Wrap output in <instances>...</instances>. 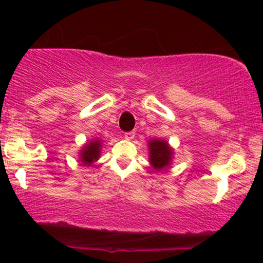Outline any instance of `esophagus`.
Segmentation results:
<instances>
[{
  "label": "esophagus",
  "mask_w": 263,
  "mask_h": 263,
  "mask_svg": "<svg viewBox=\"0 0 263 263\" xmlns=\"http://www.w3.org/2000/svg\"><path fill=\"white\" fill-rule=\"evenodd\" d=\"M135 135H136V132H135V131H131V132H126V134H125V138H126V140L131 141L132 138L135 137Z\"/></svg>",
  "instance_id": "obj_1"
}]
</instances>
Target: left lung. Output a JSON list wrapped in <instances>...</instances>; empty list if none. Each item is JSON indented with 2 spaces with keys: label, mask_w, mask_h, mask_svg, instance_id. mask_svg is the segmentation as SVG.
<instances>
[{
  "label": "left lung",
  "mask_w": 263,
  "mask_h": 263,
  "mask_svg": "<svg viewBox=\"0 0 263 263\" xmlns=\"http://www.w3.org/2000/svg\"><path fill=\"white\" fill-rule=\"evenodd\" d=\"M149 163L156 171H163L170 167L173 157V151L167 141L151 140L148 143Z\"/></svg>",
  "instance_id": "1"
}]
</instances>
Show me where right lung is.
Here are the masks:
<instances>
[{
    "label": "right lung",
    "instance_id": "1",
    "mask_svg": "<svg viewBox=\"0 0 263 263\" xmlns=\"http://www.w3.org/2000/svg\"><path fill=\"white\" fill-rule=\"evenodd\" d=\"M101 140L89 141L80 151V159L85 165H91L100 158Z\"/></svg>",
    "mask_w": 263,
    "mask_h": 263
}]
</instances>
